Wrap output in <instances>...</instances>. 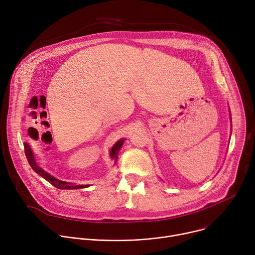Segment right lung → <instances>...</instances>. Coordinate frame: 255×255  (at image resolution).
<instances>
[{"label":"right lung","mask_w":255,"mask_h":255,"mask_svg":"<svg viewBox=\"0 0 255 255\" xmlns=\"http://www.w3.org/2000/svg\"><path fill=\"white\" fill-rule=\"evenodd\" d=\"M124 140H119L115 145L114 147L111 149V157L114 158L116 157L117 155V152L118 150L121 148L122 144H123ZM24 149H25V155L27 157V160L30 164V166L34 169L35 172H37L40 176H42L44 179H46L47 181H49V183L54 186L55 188L57 189H61V190H71V189H83V188H87L88 185H78V186H72L68 183H66V181H62V180H59L57 178H55L54 176L50 175L49 173H47L46 171H44L42 168H40L37 163H36L35 161V158H34V155H33V152L30 148L29 145L27 143H24ZM117 158V157H116Z\"/></svg>","instance_id":"obj_1"}]
</instances>
